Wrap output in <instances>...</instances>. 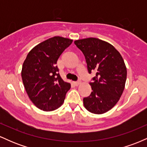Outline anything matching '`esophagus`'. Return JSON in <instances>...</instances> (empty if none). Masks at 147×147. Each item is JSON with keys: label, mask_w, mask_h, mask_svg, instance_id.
<instances>
[{"label": "esophagus", "mask_w": 147, "mask_h": 147, "mask_svg": "<svg viewBox=\"0 0 147 147\" xmlns=\"http://www.w3.org/2000/svg\"><path fill=\"white\" fill-rule=\"evenodd\" d=\"M73 83L75 86H79V84H81V82H80V81H77V82H74Z\"/></svg>", "instance_id": "1"}]
</instances>
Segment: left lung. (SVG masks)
I'll return each instance as SVG.
<instances>
[{
	"label": "left lung",
	"instance_id": "left-lung-1",
	"mask_svg": "<svg viewBox=\"0 0 147 147\" xmlns=\"http://www.w3.org/2000/svg\"><path fill=\"white\" fill-rule=\"evenodd\" d=\"M75 44L85 57L89 73L96 72L90 82L92 92L84 98L89 112L103 114L117 104L125 87L126 68L122 57L108 42L97 38L77 40Z\"/></svg>",
	"mask_w": 147,
	"mask_h": 147
}]
</instances>
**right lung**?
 <instances>
[{
  "mask_svg": "<svg viewBox=\"0 0 147 147\" xmlns=\"http://www.w3.org/2000/svg\"><path fill=\"white\" fill-rule=\"evenodd\" d=\"M72 40L54 36L30 50L22 67L23 85L30 100L42 111H52L63 104L70 84L64 82L56 65Z\"/></svg>",
  "mask_w": 147,
  "mask_h": 147,
  "instance_id": "1",
  "label": "right lung"
}]
</instances>
